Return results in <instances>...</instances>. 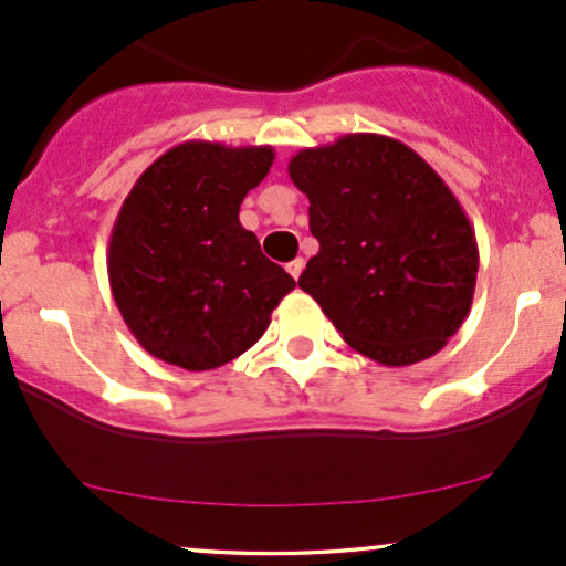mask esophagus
<instances>
[{"label": "esophagus", "mask_w": 566, "mask_h": 566, "mask_svg": "<svg viewBox=\"0 0 566 566\" xmlns=\"http://www.w3.org/2000/svg\"><path fill=\"white\" fill-rule=\"evenodd\" d=\"M303 269H305V261H303V258H295V261L287 263V271H290V276H292V279L301 276V274H303Z\"/></svg>", "instance_id": "esophagus-1"}]
</instances>
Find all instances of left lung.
Masks as SVG:
<instances>
[{
	"label": "left lung",
	"instance_id": "obj_1",
	"mask_svg": "<svg viewBox=\"0 0 566 566\" xmlns=\"http://www.w3.org/2000/svg\"><path fill=\"white\" fill-rule=\"evenodd\" d=\"M319 242L297 279L350 348L407 367L447 346L476 290V233L450 186L401 140L348 133L290 159Z\"/></svg>",
	"mask_w": 566,
	"mask_h": 566
}]
</instances>
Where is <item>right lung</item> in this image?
I'll use <instances>...</instances> for the list:
<instances>
[{
	"instance_id": "obj_1",
	"label": "right lung",
	"mask_w": 566,
	"mask_h": 566,
	"mask_svg": "<svg viewBox=\"0 0 566 566\" xmlns=\"http://www.w3.org/2000/svg\"><path fill=\"white\" fill-rule=\"evenodd\" d=\"M271 165V146L186 140L122 201L108 284L135 340L167 365L205 373L242 356L295 287L239 223V205Z\"/></svg>"
}]
</instances>
